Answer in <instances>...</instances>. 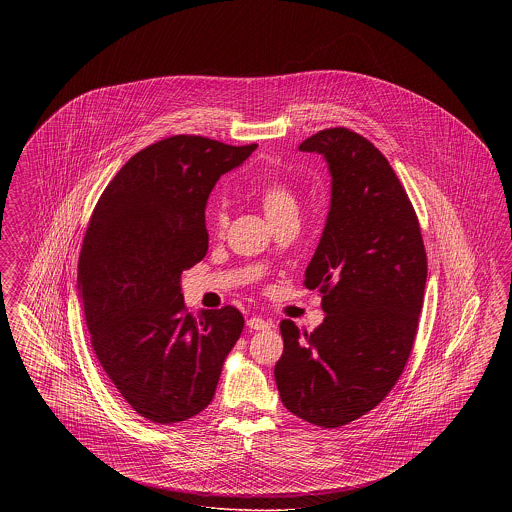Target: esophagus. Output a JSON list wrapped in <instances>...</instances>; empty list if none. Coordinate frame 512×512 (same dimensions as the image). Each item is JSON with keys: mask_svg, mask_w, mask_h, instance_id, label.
<instances>
[{"mask_svg": "<svg viewBox=\"0 0 512 512\" xmlns=\"http://www.w3.org/2000/svg\"><path fill=\"white\" fill-rule=\"evenodd\" d=\"M247 326L251 330H267V328H270V322L263 317H251L247 320Z\"/></svg>", "mask_w": 512, "mask_h": 512, "instance_id": "obj_1", "label": "esophagus"}]
</instances>
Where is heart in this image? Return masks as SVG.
I'll return each instance as SVG.
<instances>
[{
    "instance_id": "b5f03b06",
    "label": "heart",
    "mask_w": 512,
    "mask_h": 512,
    "mask_svg": "<svg viewBox=\"0 0 512 512\" xmlns=\"http://www.w3.org/2000/svg\"><path fill=\"white\" fill-rule=\"evenodd\" d=\"M259 201L263 205L265 215L272 222L282 219L286 215H297V199L292 190L280 180L267 182L259 192ZM215 226H217V230H222L226 226V215L222 211L215 215Z\"/></svg>"
}]
</instances>
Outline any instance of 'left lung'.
<instances>
[{
    "label": "left lung",
    "mask_w": 512,
    "mask_h": 512,
    "mask_svg": "<svg viewBox=\"0 0 512 512\" xmlns=\"http://www.w3.org/2000/svg\"><path fill=\"white\" fill-rule=\"evenodd\" d=\"M301 151L324 155L330 213L305 270L322 293L324 322L311 334L280 322L274 366L290 413L340 428L372 411L409 361L426 286V249L405 188L388 159L349 128H326Z\"/></svg>",
    "instance_id": "left-lung-1"
}]
</instances>
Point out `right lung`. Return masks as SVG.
I'll list each match as a JSON object with an SVG mask.
<instances>
[{
    "label": "right lung",
    "mask_w": 512,
    "mask_h": 512,
    "mask_svg": "<svg viewBox=\"0 0 512 512\" xmlns=\"http://www.w3.org/2000/svg\"><path fill=\"white\" fill-rule=\"evenodd\" d=\"M255 149L165 138L128 159L92 213L78 261L90 341L107 378L151 422L201 413L244 330L230 305L190 315L180 276L207 253L211 190Z\"/></svg>",
    "instance_id": "right-lung-1"
}]
</instances>
